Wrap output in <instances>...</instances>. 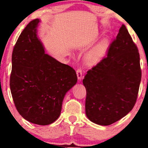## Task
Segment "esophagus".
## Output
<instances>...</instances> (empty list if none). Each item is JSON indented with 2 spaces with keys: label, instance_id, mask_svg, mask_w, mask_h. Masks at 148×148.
Here are the masks:
<instances>
[{
  "label": "esophagus",
  "instance_id": "esophagus-1",
  "mask_svg": "<svg viewBox=\"0 0 148 148\" xmlns=\"http://www.w3.org/2000/svg\"><path fill=\"white\" fill-rule=\"evenodd\" d=\"M76 74H77L78 79L81 80L82 78V69L81 68H78L76 69Z\"/></svg>",
  "mask_w": 148,
  "mask_h": 148
}]
</instances>
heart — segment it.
Listing matches in <instances>:
<instances>
[{
  "label": "heart",
  "instance_id": "b5f03b06",
  "mask_svg": "<svg viewBox=\"0 0 148 148\" xmlns=\"http://www.w3.org/2000/svg\"><path fill=\"white\" fill-rule=\"evenodd\" d=\"M107 49H108V40L105 39L99 42L94 48L91 49L86 54L85 58L86 63L89 65H95L97 64L105 56Z\"/></svg>",
  "mask_w": 148,
  "mask_h": 148
}]
</instances>
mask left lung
I'll use <instances>...</instances> for the list:
<instances>
[{"instance_id": "obj_1", "label": "left lung", "mask_w": 148, "mask_h": 148, "mask_svg": "<svg viewBox=\"0 0 148 148\" xmlns=\"http://www.w3.org/2000/svg\"><path fill=\"white\" fill-rule=\"evenodd\" d=\"M141 80L140 55L123 24L106 56L87 72L86 114L92 123L107 126L132 111Z\"/></svg>"}]
</instances>
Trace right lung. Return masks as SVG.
<instances>
[{
  "mask_svg": "<svg viewBox=\"0 0 148 148\" xmlns=\"http://www.w3.org/2000/svg\"><path fill=\"white\" fill-rule=\"evenodd\" d=\"M31 21L18 37L12 56L10 86L19 114L30 123L48 125L60 116L67 92L77 82L72 67L45 53Z\"/></svg>",
  "mask_w": 148,
  "mask_h": 148,
  "instance_id": "1",
  "label": "right lung"
}]
</instances>
